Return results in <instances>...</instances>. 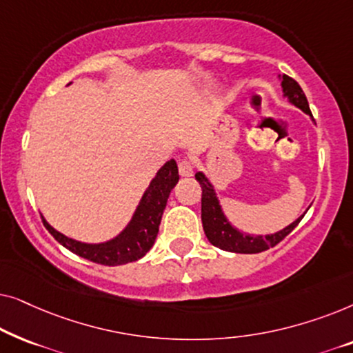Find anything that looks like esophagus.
I'll return each instance as SVG.
<instances>
[{"instance_id":"esophagus-1","label":"esophagus","mask_w":353,"mask_h":353,"mask_svg":"<svg viewBox=\"0 0 353 353\" xmlns=\"http://www.w3.org/2000/svg\"><path fill=\"white\" fill-rule=\"evenodd\" d=\"M178 170H180L181 176H192V173H194V165H192V162L188 161V159H183V161L178 163Z\"/></svg>"}]
</instances>
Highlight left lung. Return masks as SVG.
Instances as JSON below:
<instances>
[{
  "label": "left lung",
  "instance_id": "left-lung-1",
  "mask_svg": "<svg viewBox=\"0 0 353 353\" xmlns=\"http://www.w3.org/2000/svg\"><path fill=\"white\" fill-rule=\"evenodd\" d=\"M278 79L281 80V88L283 96L286 98L292 105H296L305 112L308 117L313 120V115L308 108V101L303 94L301 85L296 80L291 79L288 75H278ZM196 180L199 181L202 188V207H201V219L202 226H204V233L209 239L210 244H214L215 248L221 250H228V252L236 254H259L263 252L273 245H276L279 241H283L291 231L299 225V221L303 219V215L307 214V210L299 216L297 220H294L291 225L284 226L283 230L276 231L272 234H248L244 231H239L230 223V220L226 219L221 209L219 197H216L215 188L212 185V181L207 178L204 172L196 173Z\"/></svg>",
  "mask_w": 353,
  "mask_h": 353
}]
</instances>
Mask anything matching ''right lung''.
I'll return each mask as SVG.
<instances>
[{
  "instance_id": "add662e5",
  "label": "right lung",
  "mask_w": 353,
  "mask_h": 353,
  "mask_svg": "<svg viewBox=\"0 0 353 353\" xmlns=\"http://www.w3.org/2000/svg\"><path fill=\"white\" fill-rule=\"evenodd\" d=\"M178 180H180V175H178L176 162L175 159H170L159 168L156 176L149 183L127 226L117 236L104 241V243H81V241L72 239L52 228L41 215L43 225L54 236L57 243H61L70 252L91 260V262L108 265V267L134 262V260L144 257L148 250L152 248L154 241L157 238L159 225H161L167 199Z\"/></svg>"
}]
</instances>
